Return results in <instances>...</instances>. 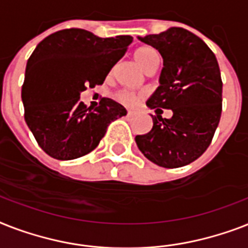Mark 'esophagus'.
Returning a JSON list of instances; mask_svg holds the SVG:
<instances>
[{"label":"esophagus","mask_w":248,"mask_h":248,"mask_svg":"<svg viewBox=\"0 0 248 248\" xmlns=\"http://www.w3.org/2000/svg\"><path fill=\"white\" fill-rule=\"evenodd\" d=\"M135 116V112H132V110H128L127 112V117L128 118H131V117Z\"/></svg>","instance_id":"34e87169"}]
</instances>
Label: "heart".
<instances>
[{
	"label": "heart",
	"mask_w": 248,
	"mask_h": 248,
	"mask_svg": "<svg viewBox=\"0 0 248 248\" xmlns=\"http://www.w3.org/2000/svg\"><path fill=\"white\" fill-rule=\"evenodd\" d=\"M134 58H135L136 63L139 64L145 72L149 71L151 68L157 67L159 63L158 52L155 51V48L149 47V46H141V47L136 48L135 52H134ZM114 99L122 103L124 105L131 107V105L138 103L139 95H136L135 93H131V91L122 90V91H118L114 95Z\"/></svg>",
	"instance_id": "b5f03b06"
}]
</instances>
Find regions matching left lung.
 Listing matches in <instances>:
<instances>
[{
	"instance_id": "1",
	"label": "left lung",
	"mask_w": 248,
	"mask_h": 248,
	"mask_svg": "<svg viewBox=\"0 0 248 248\" xmlns=\"http://www.w3.org/2000/svg\"><path fill=\"white\" fill-rule=\"evenodd\" d=\"M163 59L159 87L147 105L155 109L153 127L135 141L155 165L177 169L192 163L211 144L223 108V81L215 54L194 33L172 27L159 34L139 37ZM173 117L162 119L160 109Z\"/></svg>"
}]
</instances>
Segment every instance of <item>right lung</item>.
I'll use <instances>...</instances> for the list:
<instances>
[{
  "mask_svg": "<svg viewBox=\"0 0 248 248\" xmlns=\"http://www.w3.org/2000/svg\"><path fill=\"white\" fill-rule=\"evenodd\" d=\"M131 42V36L100 38L69 28L37 45L25 68L21 99L25 122L45 153L60 161L79 158L99 145L110 122L126 116L124 107L109 97L87 108L79 95L104 82Z\"/></svg>",
  "mask_w": 248,
  "mask_h": 248,
  "instance_id": "add662e5",
  "label": "right lung"
}]
</instances>
